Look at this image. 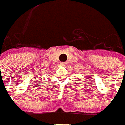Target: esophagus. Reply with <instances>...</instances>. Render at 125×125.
I'll use <instances>...</instances> for the list:
<instances>
[{"label":"esophagus","instance_id":"34e87169","mask_svg":"<svg viewBox=\"0 0 125 125\" xmlns=\"http://www.w3.org/2000/svg\"><path fill=\"white\" fill-rule=\"evenodd\" d=\"M61 64L64 66V65H66V62H61Z\"/></svg>","mask_w":125,"mask_h":125}]
</instances>
